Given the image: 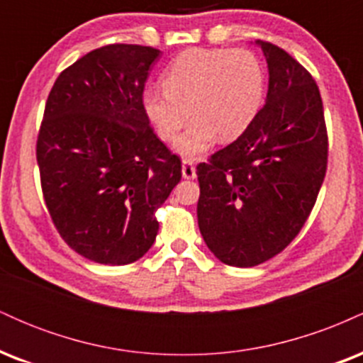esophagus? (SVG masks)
Segmentation results:
<instances>
[{"instance_id":"1","label":"esophagus","mask_w":363,"mask_h":363,"mask_svg":"<svg viewBox=\"0 0 363 363\" xmlns=\"http://www.w3.org/2000/svg\"><path fill=\"white\" fill-rule=\"evenodd\" d=\"M182 177H184V179H194L196 177L194 162L189 160V158L182 160Z\"/></svg>"}]
</instances>
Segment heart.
<instances>
[{"label":"heart","mask_w":363,"mask_h":363,"mask_svg":"<svg viewBox=\"0 0 363 363\" xmlns=\"http://www.w3.org/2000/svg\"><path fill=\"white\" fill-rule=\"evenodd\" d=\"M164 90H147L143 106L148 119L164 141L177 140L184 157L210 150L216 136L222 141L239 138L261 109L264 73L261 62L244 49H189L170 62L162 77Z\"/></svg>","instance_id":"heart-1"}]
</instances>
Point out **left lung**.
<instances>
[{
    "label": "left lung",
    "mask_w": 363,
    "mask_h": 363,
    "mask_svg": "<svg viewBox=\"0 0 363 363\" xmlns=\"http://www.w3.org/2000/svg\"><path fill=\"white\" fill-rule=\"evenodd\" d=\"M256 44L268 62L264 106L234 143L196 167L199 232L220 261L237 268L272 259L297 237L328 167L314 78L278 45Z\"/></svg>",
    "instance_id": "left-lung-1"
}]
</instances>
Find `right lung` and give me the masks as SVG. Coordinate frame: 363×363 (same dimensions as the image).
Masks as SVG:
<instances>
[{
	"label": "right lung",
	"mask_w": 363,
	"mask_h": 363,
	"mask_svg": "<svg viewBox=\"0 0 363 363\" xmlns=\"http://www.w3.org/2000/svg\"><path fill=\"white\" fill-rule=\"evenodd\" d=\"M158 57L147 45H104L61 72L45 102L37 136L45 206L65 242L101 264L148 252L155 211L182 176L143 106Z\"/></svg>",
	"instance_id": "obj_1"
}]
</instances>
